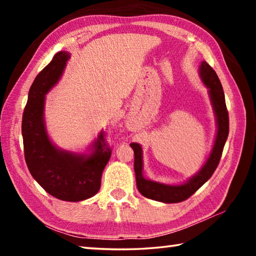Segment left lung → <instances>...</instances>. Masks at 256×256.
Listing matches in <instances>:
<instances>
[{
    "mask_svg": "<svg viewBox=\"0 0 256 256\" xmlns=\"http://www.w3.org/2000/svg\"><path fill=\"white\" fill-rule=\"evenodd\" d=\"M198 74H200L202 82L206 84L208 92H209L216 124L214 146H212L209 157L206 158L201 170L182 184L172 185L151 180L144 176L142 146L136 142L130 144L134 151V172H136L138 190L142 196L151 198V200L164 203H177L186 200L210 178L216 166H218L220 158H222L224 146L226 144L229 132V118L222 86L220 84L219 78L214 68L206 60L201 62L200 68H198Z\"/></svg>",
    "mask_w": 256,
    "mask_h": 256,
    "instance_id": "8db88e82",
    "label": "left lung"
}]
</instances>
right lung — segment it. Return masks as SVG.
<instances>
[{"label":"right lung","mask_w":256,"mask_h":256,"mask_svg":"<svg viewBox=\"0 0 256 256\" xmlns=\"http://www.w3.org/2000/svg\"><path fill=\"white\" fill-rule=\"evenodd\" d=\"M68 60L70 53L58 52L36 76L29 89L21 130L26 162L37 183L58 200L79 202L98 193L112 151L102 131L86 152L60 149L50 138L44 116L45 98L60 81Z\"/></svg>","instance_id":"obj_1"}]
</instances>
